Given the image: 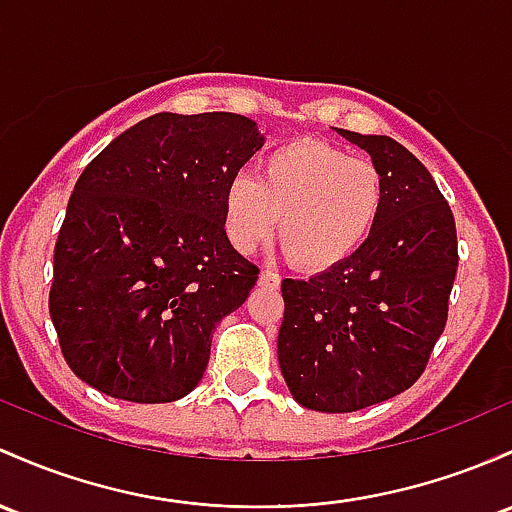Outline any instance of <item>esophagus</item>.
Masks as SVG:
<instances>
[{
    "mask_svg": "<svg viewBox=\"0 0 512 512\" xmlns=\"http://www.w3.org/2000/svg\"><path fill=\"white\" fill-rule=\"evenodd\" d=\"M260 284H265V286H279V284H282V277H279L277 272H272V269H262Z\"/></svg>",
    "mask_w": 512,
    "mask_h": 512,
    "instance_id": "obj_1",
    "label": "esophagus"
}]
</instances>
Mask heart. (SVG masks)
Returning a JSON list of instances; mask_svg holds the SVG:
<instances>
[{"label":"heart","instance_id":"1","mask_svg":"<svg viewBox=\"0 0 512 512\" xmlns=\"http://www.w3.org/2000/svg\"><path fill=\"white\" fill-rule=\"evenodd\" d=\"M386 201L384 174L369 157L316 138L291 140L262 157L257 179L238 172L223 192L226 233L238 250L277 228L284 255L303 272H328L372 238Z\"/></svg>","mask_w":512,"mask_h":512}]
</instances>
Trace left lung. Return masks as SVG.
<instances>
[{
	"mask_svg": "<svg viewBox=\"0 0 512 512\" xmlns=\"http://www.w3.org/2000/svg\"><path fill=\"white\" fill-rule=\"evenodd\" d=\"M367 150L386 182L379 226L340 267L284 279L277 355L291 396L352 413L411 389L447 323L457 228L423 162L389 136L335 128Z\"/></svg>",
	"mask_w": 512,
	"mask_h": 512,
	"instance_id": "1",
	"label": "left lung"
}]
</instances>
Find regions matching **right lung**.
<instances>
[{
	"label": "right lung",
	"mask_w": 512,
	"mask_h": 512,
	"mask_svg": "<svg viewBox=\"0 0 512 512\" xmlns=\"http://www.w3.org/2000/svg\"><path fill=\"white\" fill-rule=\"evenodd\" d=\"M265 145L240 114H155L84 167L55 243L50 318L84 384L170 403L204 376L216 325L257 269L226 235L223 192Z\"/></svg>",
	"instance_id": "add662e5"
}]
</instances>
